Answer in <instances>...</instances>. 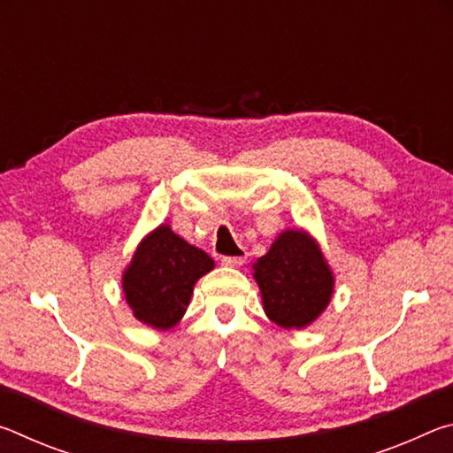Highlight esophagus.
<instances>
[{"instance_id":"1","label":"esophagus","mask_w":453,"mask_h":453,"mask_svg":"<svg viewBox=\"0 0 453 453\" xmlns=\"http://www.w3.org/2000/svg\"><path fill=\"white\" fill-rule=\"evenodd\" d=\"M245 262V256H224L221 257V264L227 267H240Z\"/></svg>"}]
</instances>
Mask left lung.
<instances>
[{"instance_id": "obj_1", "label": "left lung", "mask_w": 453, "mask_h": 453, "mask_svg": "<svg viewBox=\"0 0 453 453\" xmlns=\"http://www.w3.org/2000/svg\"><path fill=\"white\" fill-rule=\"evenodd\" d=\"M267 318L281 327H303L327 308L334 291L318 243L305 232H283L254 265Z\"/></svg>"}]
</instances>
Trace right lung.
<instances>
[{"label": "right lung", "instance_id": "obj_1", "mask_svg": "<svg viewBox=\"0 0 453 453\" xmlns=\"http://www.w3.org/2000/svg\"><path fill=\"white\" fill-rule=\"evenodd\" d=\"M213 270V259L159 226L140 243L124 273V294L134 316L157 329H170L186 311L194 283Z\"/></svg>", "mask_w": 453, "mask_h": 453}]
</instances>
